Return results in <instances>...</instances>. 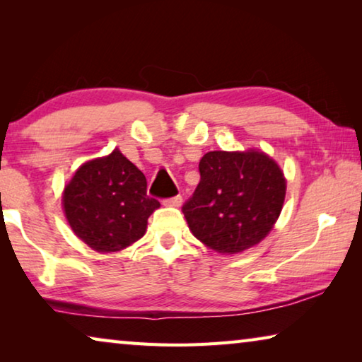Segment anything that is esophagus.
Segmentation results:
<instances>
[{
    "mask_svg": "<svg viewBox=\"0 0 362 362\" xmlns=\"http://www.w3.org/2000/svg\"><path fill=\"white\" fill-rule=\"evenodd\" d=\"M164 206H173V207H179L182 204V194H177V196H173V198H168L163 201Z\"/></svg>",
    "mask_w": 362,
    "mask_h": 362,
    "instance_id": "1",
    "label": "esophagus"
}]
</instances>
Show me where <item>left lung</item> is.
Returning a JSON list of instances; mask_svg holds the SVG:
<instances>
[{
	"label": "left lung",
	"instance_id": "left-lung-1",
	"mask_svg": "<svg viewBox=\"0 0 362 362\" xmlns=\"http://www.w3.org/2000/svg\"><path fill=\"white\" fill-rule=\"evenodd\" d=\"M201 180L182 207L189 230L220 254L259 244L283 209L286 179L263 151H209L199 161Z\"/></svg>",
	"mask_w": 362,
	"mask_h": 362
}]
</instances>
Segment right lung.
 Wrapping results in <instances>:
<instances>
[{
	"mask_svg": "<svg viewBox=\"0 0 362 362\" xmlns=\"http://www.w3.org/2000/svg\"><path fill=\"white\" fill-rule=\"evenodd\" d=\"M65 217L79 240L97 252H116L145 235L159 201L146 194V179L116 148L84 163L66 183Z\"/></svg>",
	"mask_w": 362,
	"mask_h": 362,
	"instance_id": "right-lung-1",
	"label": "right lung"
}]
</instances>
